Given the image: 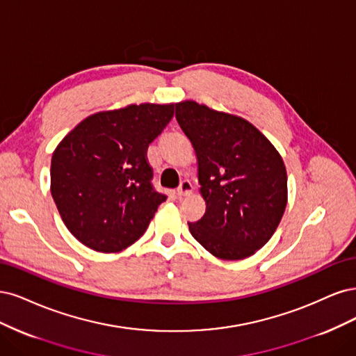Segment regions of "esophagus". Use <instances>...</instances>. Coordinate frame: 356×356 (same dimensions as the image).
Returning a JSON list of instances; mask_svg holds the SVG:
<instances>
[{
    "label": "esophagus",
    "instance_id": "esophagus-1",
    "mask_svg": "<svg viewBox=\"0 0 356 356\" xmlns=\"http://www.w3.org/2000/svg\"><path fill=\"white\" fill-rule=\"evenodd\" d=\"M192 191H193L192 183L189 180H183L177 188V195H179V197H186V195L192 193Z\"/></svg>",
    "mask_w": 356,
    "mask_h": 356
}]
</instances>
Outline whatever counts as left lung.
Wrapping results in <instances>:
<instances>
[{
  "label": "left lung",
  "instance_id": "1",
  "mask_svg": "<svg viewBox=\"0 0 356 356\" xmlns=\"http://www.w3.org/2000/svg\"><path fill=\"white\" fill-rule=\"evenodd\" d=\"M176 120L198 159L205 213L188 223L216 257L241 260L265 245L286 205L280 152L253 124L193 100L176 103Z\"/></svg>",
  "mask_w": 356,
  "mask_h": 356
}]
</instances>
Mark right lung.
Segmentation results:
<instances>
[{
  "label": "right lung",
  "instance_id": "right-lung-1",
  "mask_svg": "<svg viewBox=\"0 0 356 356\" xmlns=\"http://www.w3.org/2000/svg\"><path fill=\"white\" fill-rule=\"evenodd\" d=\"M173 113L175 103L97 112L57 145L50 189L63 223L79 243L117 253L145 234L167 198L152 188L146 151Z\"/></svg>",
  "mask_w": 356,
  "mask_h": 356
}]
</instances>
